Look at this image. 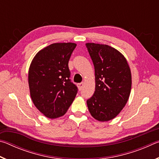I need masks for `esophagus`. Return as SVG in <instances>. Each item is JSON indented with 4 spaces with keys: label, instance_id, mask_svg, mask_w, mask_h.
<instances>
[{
    "label": "esophagus",
    "instance_id": "34e87169",
    "mask_svg": "<svg viewBox=\"0 0 159 159\" xmlns=\"http://www.w3.org/2000/svg\"><path fill=\"white\" fill-rule=\"evenodd\" d=\"M83 85H84V83H78V84H77V86H78V88H79V90H82V88H83Z\"/></svg>",
    "mask_w": 159,
    "mask_h": 159
}]
</instances>
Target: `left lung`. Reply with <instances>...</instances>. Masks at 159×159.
Returning <instances> with one entry per match:
<instances>
[{
  "instance_id": "8db88e82",
  "label": "left lung",
  "mask_w": 159,
  "mask_h": 159,
  "mask_svg": "<svg viewBox=\"0 0 159 159\" xmlns=\"http://www.w3.org/2000/svg\"><path fill=\"white\" fill-rule=\"evenodd\" d=\"M95 66V91L87 100L88 110L99 121H108L121 111L130 94L132 78L128 61L107 45L85 44Z\"/></svg>"
}]
</instances>
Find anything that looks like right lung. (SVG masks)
<instances>
[{"mask_svg":"<svg viewBox=\"0 0 159 159\" xmlns=\"http://www.w3.org/2000/svg\"><path fill=\"white\" fill-rule=\"evenodd\" d=\"M76 46L73 43H57L40 50L29 70V85L36 108L49 118L66 114L78 93L69 79V60Z\"/></svg>","mask_w":159,"mask_h":159,"instance_id":"obj_1","label":"right lung"}]
</instances>
